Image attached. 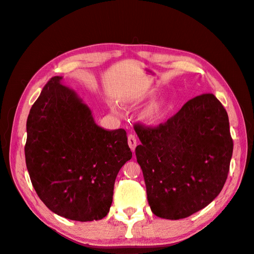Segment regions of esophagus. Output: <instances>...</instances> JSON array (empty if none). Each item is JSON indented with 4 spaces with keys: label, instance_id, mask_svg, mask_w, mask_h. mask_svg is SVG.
<instances>
[{
    "label": "esophagus",
    "instance_id": "obj_1",
    "mask_svg": "<svg viewBox=\"0 0 254 254\" xmlns=\"http://www.w3.org/2000/svg\"><path fill=\"white\" fill-rule=\"evenodd\" d=\"M136 144H137V142H136L135 136L132 133H129L128 134V145H129V147L131 148L132 151H134V149L136 147Z\"/></svg>",
    "mask_w": 254,
    "mask_h": 254
}]
</instances>
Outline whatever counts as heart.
<instances>
[{"instance_id":"b5f03b06","label":"heart","mask_w":254,"mask_h":254,"mask_svg":"<svg viewBox=\"0 0 254 254\" xmlns=\"http://www.w3.org/2000/svg\"><path fill=\"white\" fill-rule=\"evenodd\" d=\"M158 114H159V109L157 108V107H153V108L150 109V111H149V115H150V117L155 118V117H157Z\"/></svg>"}]
</instances>
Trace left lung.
<instances>
[{
    "label": "left lung",
    "instance_id": "left-lung-1",
    "mask_svg": "<svg viewBox=\"0 0 254 254\" xmlns=\"http://www.w3.org/2000/svg\"><path fill=\"white\" fill-rule=\"evenodd\" d=\"M152 213L180 219L203 209L224 188L233 152L228 113L212 93L190 99L158 126L133 125Z\"/></svg>",
    "mask_w": 254,
    "mask_h": 254
}]
</instances>
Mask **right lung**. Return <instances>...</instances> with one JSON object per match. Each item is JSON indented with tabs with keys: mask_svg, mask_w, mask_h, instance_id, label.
<instances>
[{
	"mask_svg": "<svg viewBox=\"0 0 254 254\" xmlns=\"http://www.w3.org/2000/svg\"><path fill=\"white\" fill-rule=\"evenodd\" d=\"M54 76L29 111L25 161L37 195L59 216L104 218L115 178L131 159L124 129L95 124L90 109Z\"/></svg>",
	"mask_w": 254,
	"mask_h": 254,
	"instance_id": "obj_1",
	"label": "right lung"
}]
</instances>
